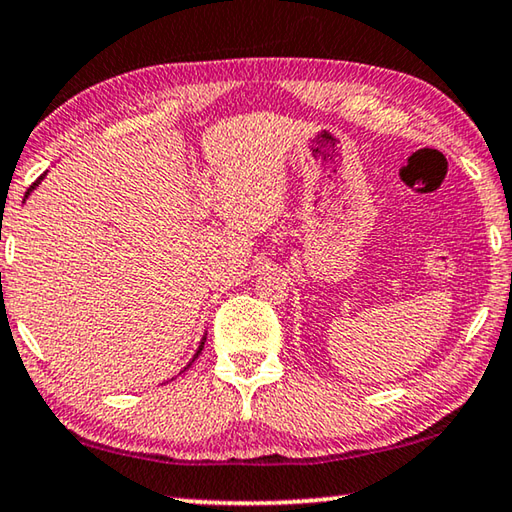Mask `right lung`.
Returning <instances> with one entry per match:
<instances>
[{
  "label": "right lung",
  "mask_w": 512,
  "mask_h": 512,
  "mask_svg": "<svg viewBox=\"0 0 512 512\" xmlns=\"http://www.w3.org/2000/svg\"><path fill=\"white\" fill-rule=\"evenodd\" d=\"M42 178H45V173H42V176H40V178L36 180V183H33V185H31V187L27 189V196H29V194L33 192V189H36V187H38V183H40V180H42ZM203 345H205V336H203V341H201V345H198V350H196V354H194V359H192V361H196V359H198V354H201V350H203ZM192 361H189V366H192ZM189 366H187V368H189Z\"/></svg>",
  "instance_id": "1"
}]
</instances>
